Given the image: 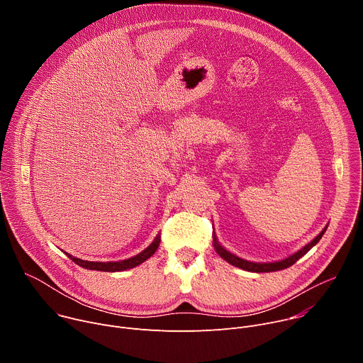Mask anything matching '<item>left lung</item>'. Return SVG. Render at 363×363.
<instances>
[{
	"label": "left lung",
	"instance_id": "1",
	"mask_svg": "<svg viewBox=\"0 0 363 363\" xmlns=\"http://www.w3.org/2000/svg\"><path fill=\"white\" fill-rule=\"evenodd\" d=\"M326 228H328V225L322 230V233H320L316 238H313L308 244H306V245H304L303 248H300L297 252L289 255L287 258H284V260L274 262V263H254V262L242 260V258H240V257H237L235 254H233V252H230L228 250H225V248L218 242V240H217L216 235H214V248H216V251L218 252V255H220L221 258H224V260H225L227 263H230V264H233V266H235V267H238V269H242V270H247V272H252V273L279 272V270H283V269H287V267L293 266V264L298 260V258H301L310 248L315 247V245L320 241V238L323 237V234L326 233Z\"/></svg>",
	"mask_w": 363,
	"mask_h": 363
}]
</instances>
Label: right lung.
<instances>
[{
    "mask_svg": "<svg viewBox=\"0 0 363 363\" xmlns=\"http://www.w3.org/2000/svg\"><path fill=\"white\" fill-rule=\"evenodd\" d=\"M160 242H161V233L155 237V240L150 242L149 247H146L142 252L136 254L135 257H130V258H126V260H122V262H108V263H101V262H86V260H80V258H76L73 255H70L69 252L67 257L70 258L72 262H74L77 266L83 267V269H87V270H97V272H123V270H128V269H133L139 264H142L145 260H147V258L150 255L155 254V251L158 250L160 247Z\"/></svg>",
    "mask_w": 363,
    "mask_h": 363,
    "instance_id": "add662e5",
    "label": "right lung"
}]
</instances>
